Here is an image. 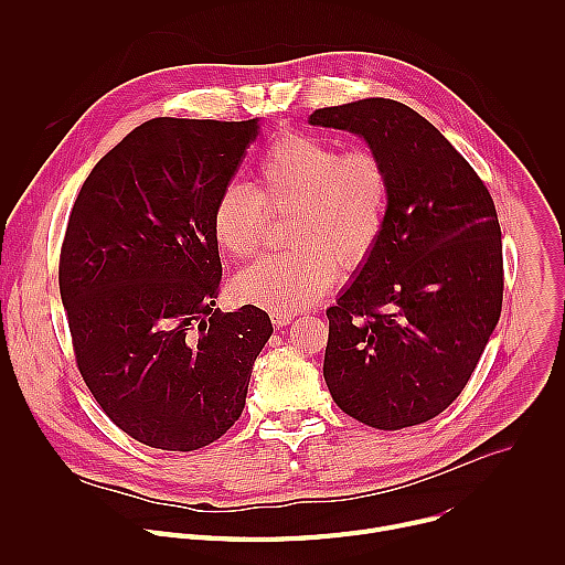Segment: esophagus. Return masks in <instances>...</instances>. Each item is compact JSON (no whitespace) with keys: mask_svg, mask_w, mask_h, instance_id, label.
Segmentation results:
<instances>
[{"mask_svg":"<svg viewBox=\"0 0 565 565\" xmlns=\"http://www.w3.org/2000/svg\"><path fill=\"white\" fill-rule=\"evenodd\" d=\"M295 319V312H281V310H273L270 312V321L275 327H286Z\"/></svg>","mask_w":565,"mask_h":565,"instance_id":"34e87169","label":"esophagus"}]
</instances>
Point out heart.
I'll list each match as a JSON object with an SVG mask.
<instances>
[{"label": "heart", "mask_w": 565, "mask_h": 565, "mask_svg": "<svg viewBox=\"0 0 565 565\" xmlns=\"http://www.w3.org/2000/svg\"><path fill=\"white\" fill-rule=\"evenodd\" d=\"M259 188L227 183L212 207L218 246L238 259L259 255L270 212L286 223L290 248L236 277V295L268 310L292 312L324 295L335 270L360 268L377 248L391 205V172L371 147L303 131L273 140L257 168Z\"/></svg>", "instance_id": "1"}]
</instances>
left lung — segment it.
Wrapping results in <instances>:
<instances>
[{
  "label": "left lung",
  "mask_w": 565,
  "mask_h": 565,
  "mask_svg": "<svg viewBox=\"0 0 565 565\" xmlns=\"http://www.w3.org/2000/svg\"><path fill=\"white\" fill-rule=\"evenodd\" d=\"M362 136L391 172L384 234L327 310L324 380L335 405L375 429L443 414L469 382L503 306L492 194L412 107L366 98L310 114Z\"/></svg>",
  "instance_id": "8db88e82"
}]
</instances>
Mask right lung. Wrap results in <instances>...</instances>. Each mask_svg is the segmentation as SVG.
<instances>
[{"label":"right lung","mask_w":565,"mask_h":565,"mask_svg":"<svg viewBox=\"0 0 565 565\" xmlns=\"http://www.w3.org/2000/svg\"><path fill=\"white\" fill-rule=\"evenodd\" d=\"M259 120L153 118L127 134L79 190L60 250L75 364L109 420L134 440L194 451L246 405L273 324L221 288L212 207Z\"/></svg>","instance_id":"1"}]
</instances>
